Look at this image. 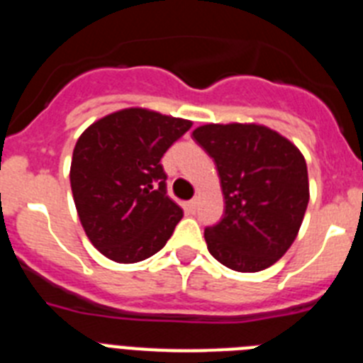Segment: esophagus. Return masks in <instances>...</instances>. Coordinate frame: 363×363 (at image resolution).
<instances>
[{
	"label": "esophagus",
	"mask_w": 363,
	"mask_h": 363,
	"mask_svg": "<svg viewBox=\"0 0 363 363\" xmlns=\"http://www.w3.org/2000/svg\"><path fill=\"white\" fill-rule=\"evenodd\" d=\"M196 209H198V201L196 200L187 201V211H189V213L194 214V213H196Z\"/></svg>",
	"instance_id": "esophagus-1"
}]
</instances>
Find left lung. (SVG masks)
I'll return each mask as SVG.
<instances>
[{
  "instance_id": "left-lung-1",
  "label": "left lung",
  "mask_w": 363,
  "mask_h": 363,
  "mask_svg": "<svg viewBox=\"0 0 363 363\" xmlns=\"http://www.w3.org/2000/svg\"><path fill=\"white\" fill-rule=\"evenodd\" d=\"M192 138L216 163L225 198L223 218L205 229L211 255L238 272L277 264L293 245L309 203L300 150L255 123H209Z\"/></svg>"
}]
</instances>
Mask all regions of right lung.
I'll return each instance as SVG.
<instances>
[{
  "mask_svg": "<svg viewBox=\"0 0 363 363\" xmlns=\"http://www.w3.org/2000/svg\"><path fill=\"white\" fill-rule=\"evenodd\" d=\"M192 123L147 108H123L79 136L70 187L85 234L108 259L136 264L171 238L184 211L167 196V149Z\"/></svg>",
  "mask_w": 363,
  "mask_h": 363,
  "instance_id": "1",
  "label": "right lung"
}]
</instances>
